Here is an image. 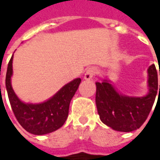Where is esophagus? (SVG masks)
Returning a JSON list of instances; mask_svg holds the SVG:
<instances>
[{
  "label": "esophagus",
  "mask_w": 160,
  "mask_h": 160,
  "mask_svg": "<svg viewBox=\"0 0 160 160\" xmlns=\"http://www.w3.org/2000/svg\"><path fill=\"white\" fill-rule=\"evenodd\" d=\"M96 73H97L96 68H94V67H91L89 68H87V70L85 72V74H84V79H86V80L92 79V77L95 76Z\"/></svg>",
  "instance_id": "1"
}]
</instances>
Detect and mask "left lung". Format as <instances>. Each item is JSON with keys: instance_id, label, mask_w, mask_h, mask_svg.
Instances as JSON below:
<instances>
[{"instance_id": "left-lung-1", "label": "left lung", "mask_w": 160, "mask_h": 160, "mask_svg": "<svg viewBox=\"0 0 160 160\" xmlns=\"http://www.w3.org/2000/svg\"><path fill=\"white\" fill-rule=\"evenodd\" d=\"M148 87L145 96L129 97L118 93L107 79L102 83L96 82L95 102L102 123L119 132H132L140 128L147 119L158 92L154 64L148 68Z\"/></svg>"}]
</instances>
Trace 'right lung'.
Segmentation results:
<instances>
[{
	"mask_svg": "<svg viewBox=\"0 0 160 160\" xmlns=\"http://www.w3.org/2000/svg\"><path fill=\"white\" fill-rule=\"evenodd\" d=\"M12 59L13 55L8 64L5 83L10 106L17 120L26 131L35 135H42L58 130L68 118L69 104L81 79L76 78L67 83L46 102L37 104L25 103L18 98L11 86Z\"/></svg>",
	"mask_w": 160,
	"mask_h": 160,
	"instance_id": "right-lung-1",
	"label": "right lung"
}]
</instances>
